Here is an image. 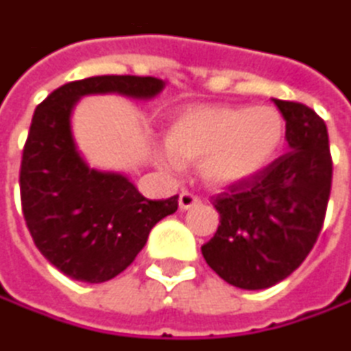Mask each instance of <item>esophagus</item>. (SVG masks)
<instances>
[{"label": "esophagus", "instance_id": "34e87169", "mask_svg": "<svg viewBox=\"0 0 351 351\" xmlns=\"http://www.w3.org/2000/svg\"><path fill=\"white\" fill-rule=\"evenodd\" d=\"M197 202H199V197L194 196V194H190V192H182L180 197H178V204H180L182 210H188V208L196 206Z\"/></svg>", "mask_w": 351, "mask_h": 351}]
</instances>
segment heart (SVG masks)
Listing matches in <instances>:
<instances>
[{
	"mask_svg": "<svg viewBox=\"0 0 351 351\" xmlns=\"http://www.w3.org/2000/svg\"><path fill=\"white\" fill-rule=\"evenodd\" d=\"M285 119L275 107L194 105L180 110L165 129L167 152L155 159L167 169L199 161L214 188H230L263 173L283 149Z\"/></svg>",
	"mask_w": 351,
	"mask_h": 351,
	"instance_id": "b5f03b06",
	"label": "heart"
}]
</instances>
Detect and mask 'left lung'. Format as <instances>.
Here are the masks:
<instances>
[{
	"instance_id": "1",
	"label": "left lung",
	"mask_w": 351,
	"mask_h": 351,
	"mask_svg": "<svg viewBox=\"0 0 351 351\" xmlns=\"http://www.w3.org/2000/svg\"><path fill=\"white\" fill-rule=\"evenodd\" d=\"M273 101L285 119L291 152L214 199L220 224L202 246L218 277L248 291L277 285L305 261L322 232L331 190L324 119L301 103Z\"/></svg>"
}]
</instances>
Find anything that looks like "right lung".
I'll return each mask as SVG.
<instances>
[{"label":"right lung","instance_id":"add662e5","mask_svg":"<svg viewBox=\"0 0 351 351\" xmlns=\"http://www.w3.org/2000/svg\"><path fill=\"white\" fill-rule=\"evenodd\" d=\"M165 82L154 76H90L56 88L34 110L20 169L25 224L38 250L66 277L105 283L123 273L178 196L147 199L117 171L90 167L72 137V110L86 95L117 93L149 101Z\"/></svg>","mask_w":351,"mask_h":351}]
</instances>
